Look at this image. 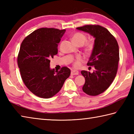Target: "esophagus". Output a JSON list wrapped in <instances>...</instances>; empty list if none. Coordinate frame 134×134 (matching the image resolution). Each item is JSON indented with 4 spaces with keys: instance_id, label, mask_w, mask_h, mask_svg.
<instances>
[{
    "instance_id": "esophagus-1",
    "label": "esophagus",
    "mask_w": 134,
    "mask_h": 134,
    "mask_svg": "<svg viewBox=\"0 0 134 134\" xmlns=\"http://www.w3.org/2000/svg\"><path fill=\"white\" fill-rule=\"evenodd\" d=\"M71 74L72 75H77L79 74V72L77 70H72L71 72Z\"/></svg>"
}]
</instances>
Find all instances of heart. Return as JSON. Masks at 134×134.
<instances>
[{"instance_id":"obj_1","label":"heart","mask_w":134,"mask_h":134,"mask_svg":"<svg viewBox=\"0 0 134 134\" xmlns=\"http://www.w3.org/2000/svg\"><path fill=\"white\" fill-rule=\"evenodd\" d=\"M86 39H87V38H86V35L81 32H76L72 36V42L77 46L83 45L86 41ZM94 46H95L94 43L92 42H88L86 43L84 48L86 53L90 54L92 53L94 49ZM83 59L82 57L78 56L74 60H72V65L76 69H78L81 66V63L83 62Z\"/></svg>"}]
</instances>
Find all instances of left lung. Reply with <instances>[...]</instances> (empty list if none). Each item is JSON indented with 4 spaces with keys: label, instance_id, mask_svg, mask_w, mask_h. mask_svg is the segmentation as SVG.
Returning <instances> with one entry per match:
<instances>
[{
    "label": "left lung",
    "instance_id": "left-lung-1",
    "mask_svg": "<svg viewBox=\"0 0 134 134\" xmlns=\"http://www.w3.org/2000/svg\"><path fill=\"white\" fill-rule=\"evenodd\" d=\"M77 30L89 33L95 38L94 49L88 65L94 66L92 73L82 70L85 78L82 90L90 96H96L108 88L116 77L120 60L119 44L106 28L99 25H86Z\"/></svg>",
    "mask_w": 134,
    "mask_h": 134
}]
</instances>
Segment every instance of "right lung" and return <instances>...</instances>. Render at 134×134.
Listing matches in <instances>:
<instances>
[{
	"label": "right lung",
	"instance_id": "1",
	"mask_svg": "<svg viewBox=\"0 0 134 134\" xmlns=\"http://www.w3.org/2000/svg\"><path fill=\"white\" fill-rule=\"evenodd\" d=\"M65 32L53 28H39L21 44L17 57L21 77L28 90L39 98L54 96L71 74L67 67L56 73L50 68V60L57 54L58 43Z\"/></svg>",
	"mask_w": 134,
	"mask_h": 134
}]
</instances>
